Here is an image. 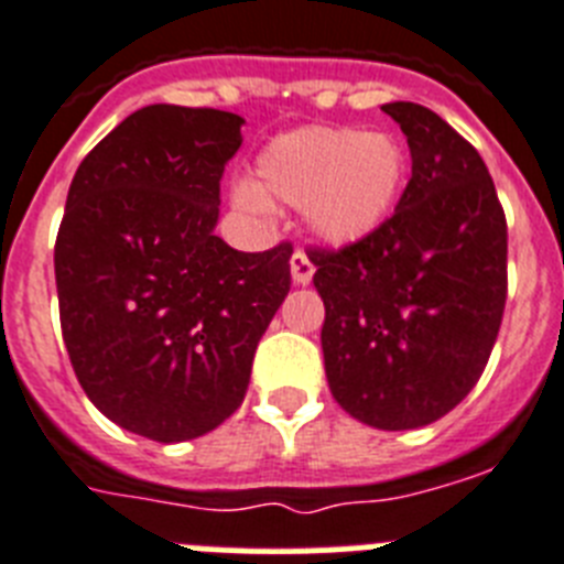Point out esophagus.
Wrapping results in <instances>:
<instances>
[{
	"label": "esophagus",
	"mask_w": 564,
	"mask_h": 564,
	"mask_svg": "<svg viewBox=\"0 0 564 564\" xmlns=\"http://www.w3.org/2000/svg\"><path fill=\"white\" fill-rule=\"evenodd\" d=\"M312 274H315V263H312L310 254L304 252V249H295V254H292V281L295 283H310Z\"/></svg>",
	"instance_id": "esophagus-1"
}]
</instances>
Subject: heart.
I'll list each match as a JSON object with an SVG mask.
<instances>
[{"instance_id":"1","label":"heart","mask_w":564,"mask_h":564,"mask_svg":"<svg viewBox=\"0 0 564 564\" xmlns=\"http://www.w3.org/2000/svg\"><path fill=\"white\" fill-rule=\"evenodd\" d=\"M406 177V151L392 134L310 126L260 151L258 188L238 203L263 209L267 197L310 209L312 229L329 243H355L384 224Z\"/></svg>"}]
</instances>
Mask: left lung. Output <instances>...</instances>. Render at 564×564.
<instances>
[{"label": "left lung", "mask_w": 564, "mask_h": 564, "mask_svg": "<svg viewBox=\"0 0 564 564\" xmlns=\"http://www.w3.org/2000/svg\"><path fill=\"white\" fill-rule=\"evenodd\" d=\"M413 177L355 243L310 246L326 381L352 419L415 430L476 387L508 301V220L479 151L435 111L387 102Z\"/></svg>", "instance_id": "1"}]
</instances>
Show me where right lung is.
Masks as SVG:
<instances>
[{
    "label": "right lung",
    "mask_w": 564,
    "mask_h": 564,
    "mask_svg": "<svg viewBox=\"0 0 564 564\" xmlns=\"http://www.w3.org/2000/svg\"><path fill=\"white\" fill-rule=\"evenodd\" d=\"M238 113L145 106L70 180L54 246L59 324L85 395L151 442H188L243 404L260 335L292 286V243L215 235Z\"/></svg>",
    "instance_id": "right-lung-1"
}]
</instances>
